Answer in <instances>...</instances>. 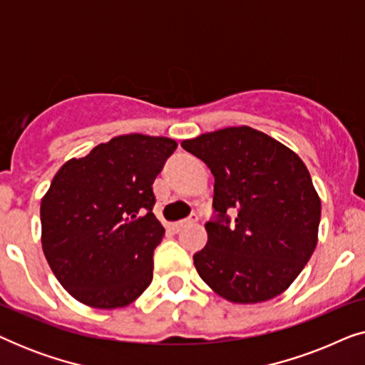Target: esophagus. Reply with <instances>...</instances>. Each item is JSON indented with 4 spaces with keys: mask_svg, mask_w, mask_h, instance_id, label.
<instances>
[{
    "mask_svg": "<svg viewBox=\"0 0 365 365\" xmlns=\"http://www.w3.org/2000/svg\"><path fill=\"white\" fill-rule=\"evenodd\" d=\"M196 221H197V217H196V216H191L189 219H182V221L174 222V229H176V231H179V229L186 227V226H189V224H194Z\"/></svg>",
    "mask_w": 365,
    "mask_h": 365,
    "instance_id": "esophagus-1",
    "label": "esophagus"
}]
</instances>
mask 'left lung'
I'll use <instances>...</instances> for the list:
<instances>
[{
	"label": "left lung",
	"mask_w": 365,
	"mask_h": 365,
	"mask_svg": "<svg viewBox=\"0 0 365 365\" xmlns=\"http://www.w3.org/2000/svg\"><path fill=\"white\" fill-rule=\"evenodd\" d=\"M181 146L214 176L216 221L194 254L204 282L234 304L277 297L296 281L317 246L321 197L291 148L249 126L184 139ZM227 210L238 216L228 226Z\"/></svg>",
	"instance_id": "1"
}]
</instances>
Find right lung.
<instances>
[{
	"mask_svg": "<svg viewBox=\"0 0 365 365\" xmlns=\"http://www.w3.org/2000/svg\"><path fill=\"white\" fill-rule=\"evenodd\" d=\"M176 148L166 136L121 134L54 174L39 209L43 252L84 306L126 307L151 284L164 237L153 182Z\"/></svg>",
	"mask_w": 365,
	"mask_h": 365,
	"instance_id": "1",
	"label": "right lung"
}]
</instances>
